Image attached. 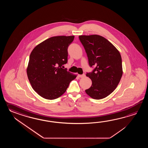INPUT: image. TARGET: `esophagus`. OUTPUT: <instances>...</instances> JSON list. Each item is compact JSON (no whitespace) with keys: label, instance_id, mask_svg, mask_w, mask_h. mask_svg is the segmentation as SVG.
<instances>
[{"label":"esophagus","instance_id":"esophagus-1","mask_svg":"<svg viewBox=\"0 0 148 148\" xmlns=\"http://www.w3.org/2000/svg\"><path fill=\"white\" fill-rule=\"evenodd\" d=\"M79 77L80 78H84L85 77V74H83V75H79Z\"/></svg>","mask_w":148,"mask_h":148}]
</instances>
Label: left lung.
<instances>
[{
	"mask_svg": "<svg viewBox=\"0 0 148 148\" xmlns=\"http://www.w3.org/2000/svg\"><path fill=\"white\" fill-rule=\"evenodd\" d=\"M89 64L95 66L86 75L92 85L86 94L95 99L106 97L116 89L123 75L122 58L119 51L110 41L98 35H80Z\"/></svg>",
	"mask_w": 148,
	"mask_h": 148,
	"instance_id": "1",
	"label": "left lung"
}]
</instances>
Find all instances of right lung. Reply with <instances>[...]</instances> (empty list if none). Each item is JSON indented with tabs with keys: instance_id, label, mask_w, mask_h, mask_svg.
<instances>
[{
	"instance_id": "1",
	"label": "right lung",
	"mask_w": 148,
	"mask_h": 148,
	"mask_svg": "<svg viewBox=\"0 0 148 148\" xmlns=\"http://www.w3.org/2000/svg\"><path fill=\"white\" fill-rule=\"evenodd\" d=\"M75 36H57L38 44L29 56L27 75L33 89L42 97L54 99L66 92L77 75L63 69L68 47Z\"/></svg>"
}]
</instances>
